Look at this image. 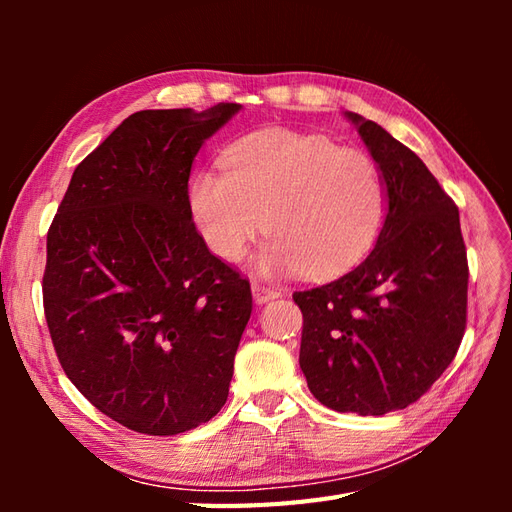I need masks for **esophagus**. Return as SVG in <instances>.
Wrapping results in <instances>:
<instances>
[{
	"mask_svg": "<svg viewBox=\"0 0 512 512\" xmlns=\"http://www.w3.org/2000/svg\"><path fill=\"white\" fill-rule=\"evenodd\" d=\"M252 292H254L256 303H267V301L277 299V297H280V294H282L280 290H275V288L265 286V284H260V282H254V284H252Z\"/></svg>",
	"mask_w": 512,
	"mask_h": 512,
	"instance_id": "obj_1",
	"label": "esophagus"
}]
</instances>
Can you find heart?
<instances>
[{
    "instance_id": "b5f03b06",
    "label": "heart",
    "mask_w": 512,
    "mask_h": 512,
    "mask_svg": "<svg viewBox=\"0 0 512 512\" xmlns=\"http://www.w3.org/2000/svg\"><path fill=\"white\" fill-rule=\"evenodd\" d=\"M190 209L209 250L241 260L267 230L258 256L267 275L331 277L378 239L389 196L376 160L316 134L252 132L190 183Z\"/></svg>"
}]
</instances>
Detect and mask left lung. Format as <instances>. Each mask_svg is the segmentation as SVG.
<instances>
[{"mask_svg": "<svg viewBox=\"0 0 512 512\" xmlns=\"http://www.w3.org/2000/svg\"><path fill=\"white\" fill-rule=\"evenodd\" d=\"M386 183L376 247L339 280L294 292L299 365L331 410L380 416L421 399L466 331L468 254L459 209L412 149L348 113Z\"/></svg>", "mask_w": 512, "mask_h": 512, "instance_id": "left-lung-1", "label": "left lung"}]
</instances>
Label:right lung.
I'll return each mask as SVG.
<instances>
[{
	"label": "right lung",
	"instance_id": "obj_1",
	"mask_svg": "<svg viewBox=\"0 0 512 512\" xmlns=\"http://www.w3.org/2000/svg\"><path fill=\"white\" fill-rule=\"evenodd\" d=\"M241 104L138 111L76 166L46 235L44 316L66 376L119 425L175 436L222 410L250 282L192 222L198 149Z\"/></svg>",
	"mask_w": 512,
	"mask_h": 512
}]
</instances>
